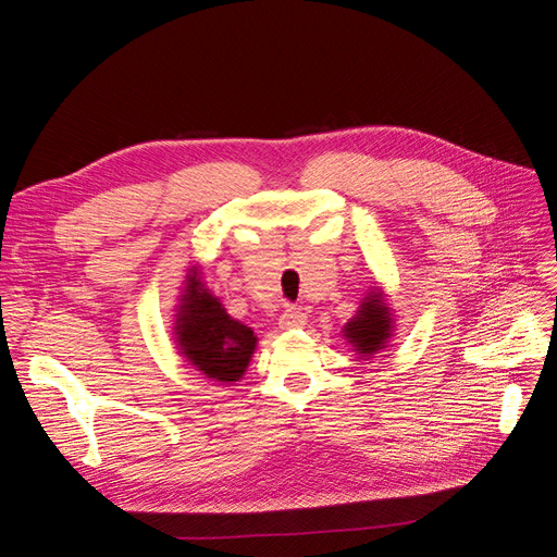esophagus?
<instances>
[{
	"instance_id": "34e87169",
	"label": "esophagus",
	"mask_w": 557,
	"mask_h": 557,
	"mask_svg": "<svg viewBox=\"0 0 557 557\" xmlns=\"http://www.w3.org/2000/svg\"><path fill=\"white\" fill-rule=\"evenodd\" d=\"M278 325H281V330H299L307 325V315L299 309H285L283 315L278 318Z\"/></svg>"
}]
</instances>
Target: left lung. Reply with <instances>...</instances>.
<instances>
[{
    "label": "left lung",
    "mask_w": 557,
    "mask_h": 557,
    "mask_svg": "<svg viewBox=\"0 0 557 557\" xmlns=\"http://www.w3.org/2000/svg\"><path fill=\"white\" fill-rule=\"evenodd\" d=\"M395 332V320L391 307L385 305L381 288H372L362 299L356 315L344 325L346 342L358 352L360 360H369L381 348L387 346Z\"/></svg>",
    "instance_id": "obj_1"
}]
</instances>
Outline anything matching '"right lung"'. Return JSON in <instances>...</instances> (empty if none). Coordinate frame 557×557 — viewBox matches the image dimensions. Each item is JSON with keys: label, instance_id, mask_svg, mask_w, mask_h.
Here are the masks:
<instances>
[{"label": "right lung", "instance_id": "right-lung-1", "mask_svg": "<svg viewBox=\"0 0 557 557\" xmlns=\"http://www.w3.org/2000/svg\"><path fill=\"white\" fill-rule=\"evenodd\" d=\"M199 274V267H190L183 281L174 320L176 346L185 362L207 379L234 383L246 374L258 336L225 311Z\"/></svg>", "mask_w": 557, "mask_h": 557}]
</instances>
